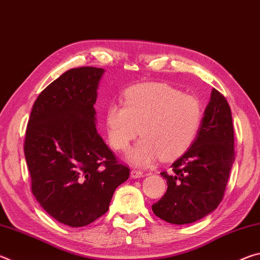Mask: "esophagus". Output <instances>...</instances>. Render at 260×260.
Segmentation results:
<instances>
[{
	"label": "esophagus",
	"instance_id": "obj_1",
	"mask_svg": "<svg viewBox=\"0 0 260 260\" xmlns=\"http://www.w3.org/2000/svg\"><path fill=\"white\" fill-rule=\"evenodd\" d=\"M131 177L133 178V179L141 178V177H143V172H142V171H140V170L133 169V170L131 171Z\"/></svg>",
	"mask_w": 260,
	"mask_h": 260
}]
</instances>
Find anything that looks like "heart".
Instances as JSON below:
<instances>
[{"label": "heart", "instance_id": "1", "mask_svg": "<svg viewBox=\"0 0 260 260\" xmlns=\"http://www.w3.org/2000/svg\"><path fill=\"white\" fill-rule=\"evenodd\" d=\"M203 121V105L192 95L167 83H141L125 91L122 104L105 110V126L111 147L128 149L138 135L142 140L128 153V160L147 166L160 156L171 160L192 146Z\"/></svg>", "mask_w": 260, "mask_h": 260}]
</instances>
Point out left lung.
<instances>
[{
	"label": "left lung",
	"instance_id": "8db88e82",
	"mask_svg": "<svg viewBox=\"0 0 260 260\" xmlns=\"http://www.w3.org/2000/svg\"><path fill=\"white\" fill-rule=\"evenodd\" d=\"M234 160L230 104L213 88L195 142L171 165V173H160L166 179L167 190L152 205L153 213L174 225L208 215L223 199Z\"/></svg>",
	"mask_w": 260,
	"mask_h": 260
}]
</instances>
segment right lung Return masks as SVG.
<instances>
[{"instance_id": "add662e5", "label": "right lung", "mask_w": 260, "mask_h": 260, "mask_svg": "<svg viewBox=\"0 0 260 260\" xmlns=\"http://www.w3.org/2000/svg\"><path fill=\"white\" fill-rule=\"evenodd\" d=\"M103 69H71L38 96L24 152L30 189L46 212L71 227L89 225L109 210L129 177L96 131L95 108Z\"/></svg>"}]
</instances>
